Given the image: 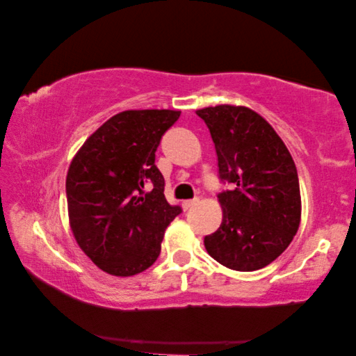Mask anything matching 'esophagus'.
I'll list each match as a JSON object with an SVG mask.
<instances>
[{
	"label": "esophagus",
	"instance_id": "1",
	"mask_svg": "<svg viewBox=\"0 0 356 356\" xmlns=\"http://www.w3.org/2000/svg\"><path fill=\"white\" fill-rule=\"evenodd\" d=\"M197 202H199V199H192V200H184V202L181 203V207H183V209H184V211H188V209H189V208H192V207H194Z\"/></svg>",
	"mask_w": 356,
	"mask_h": 356
}]
</instances>
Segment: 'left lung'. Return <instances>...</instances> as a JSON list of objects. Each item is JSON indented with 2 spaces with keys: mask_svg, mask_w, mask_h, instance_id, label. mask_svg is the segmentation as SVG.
Here are the masks:
<instances>
[{
  "mask_svg": "<svg viewBox=\"0 0 356 356\" xmlns=\"http://www.w3.org/2000/svg\"><path fill=\"white\" fill-rule=\"evenodd\" d=\"M197 115L211 134L220 181L232 186L218 195L222 222L205 236V248L230 270H260L298 232L301 197L295 162L276 131L254 110L216 106Z\"/></svg>",
  "mask_w": 356,
  "mask_h": 356,
  "instance_id": "8db88e82",
  "label": "left lung"
}]
</instances>
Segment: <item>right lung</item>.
I'll use <instances>...</instances> for the list:
<instances>
[{"label":"right lung","instance_id":"1","mask_svg":"<svg viewBox=\"0 0 356 356\" xmlns=\"http://www.w3.org/2000/svg\"><path fill=\"white\" fill-rule=\"evenodd\" d=\"M179 115L121 112L90 136L71 162V229L81 250L108 275L134 276L153 265L167 225L181 213V207L165 200L164 177L154 164L162 136Z\"/></svg>","mask_w":356,"mask_h":356}]
</instances>
